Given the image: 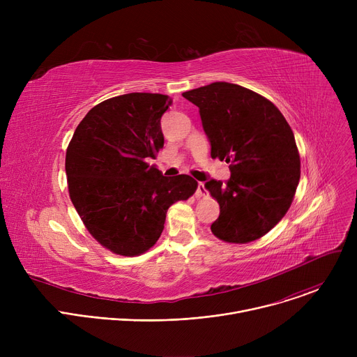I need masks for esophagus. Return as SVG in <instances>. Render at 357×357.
<instances>
[{
	"label": "esophagus",
	"mask_w": 357,
	"mask_h": 357,
	"mask_svg": "<svg viewBox=\"0 0 357 357\" xmlns=\"http://www.w3.org/2000/svg\"><path fill=\"white\" fill-rule=\"evenodd\" d=\"M205 195H206V188H205V185H203L202 182H199L197 183V189H196V196L202 197V196H205Z\"/></svg>",
	"instance_id": "34e87169"
}]
</instances>
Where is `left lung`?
<instances>
[{
	"label": "left lung",
	"mask_w": 357,
	"mask_h": 357,
	"mask_svg": "<svg viewBox=\"0 0 357 357\" xmlns=\"http://www.w3.org/2000/svg\"><path fill=\"white\" fill-rule=\"evenodd\" d=\"M199 107L212 158L230 164L227 182L205 188L219 202L212 233L227 243H250L288 212L301 176L294 132L266 97L243 86L215 82L182 93Z\"/></svg>",
	"instance_id": "1"
}]
</instances>
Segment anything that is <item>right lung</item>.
<instances>
[{
  "instance_id": "add662e5",
  "label": "right lung",
  "mask_w": 357,
  "mask_h": 357,
  "mask_svg": "<svg viewBox=\"0 0 357 357\" xmlns=\"http://www.w3.org/2000/svg\"><path fill=\"white\" fill-rule=\"evenodd\" d=\"M171 103L160 93L101 101L80 121L68 146L73 206L89 233L120 256H138L154 245L169 206L197 188L189 175L164 176L148 165L164 146L161 117Z\"/></svg>"
}]
</instances>
